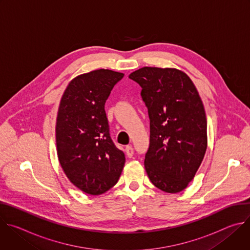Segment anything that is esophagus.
Returning <instances> with one entry per match:
<instances>
[{"instance_id":"esophagus-1","label":"esophagus","mask_w":250,"mask_h":250,"mask_svg":"<svg viewBox=\"0 0 250 250\" xmlns=\"http://www.w3.org/2000/svg\"><path fill=\"white\" fill-rule=\"evenodd\" d=\"M125 153H126L127 157H129V158L132 157V155H133V148L130 146H127L125 147Z\"/></svg>"}]
</instances>
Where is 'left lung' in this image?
I'll return each mask as SVG.
<instances>
[{
    "label": "left lung",
    "instance_id": "8db88e82",
    "mask_svg": "<svg viewBox=\"0 0 250 250\" xmlns=\"http://www.w3.org/2000/svg\"><path fill=\"white\" fill-rule=\"evenodd\" d=\"M128 77L142 88L150 119L148 178L163 192L179 193L194 179L208 146L201 97L190 77L176 68L146 66Z\"/></svg>",
    "mask_w": 250,
    "mask_h": 250
}]
</instances>
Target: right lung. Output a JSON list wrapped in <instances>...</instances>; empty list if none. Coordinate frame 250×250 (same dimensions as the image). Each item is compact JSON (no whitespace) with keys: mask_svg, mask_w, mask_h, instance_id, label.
Returning a JSON list of instances; mask_svg holds the SVG:
<instances>
[{"mask_svg":"<svg viewBox=\"0 0 250 250\" xmlns=\"http://www.w3.org/2000/svg\"><path fill=\"white\" fill-rule=\"evenodd\" d=\"M124 73L97 69L76 76L59 104L55 137L59 163L70 182L98 196L114 187L125 166V153L109 132L104 104Z\"/></svg>","mask_w":250,"mask_h":250,"instance_id":"1","label":"right lung"}]
</instances>
